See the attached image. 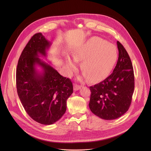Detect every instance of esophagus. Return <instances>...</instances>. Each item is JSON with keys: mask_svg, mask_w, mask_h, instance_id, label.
Listing matches in <instances>:
<instances>
[{"mask_svg": "<svg viewBox=\"0 0 151 151\" xmlns=\"http://www.w3.org/2000/svg\"><path fill=\"white\" fill-rule=\"evenodd\" d=\"M81 86H80V85H78V84H75L74 86V89L75 91H78V90H79V89L81 88Z\"/></svg>", "mask_w": 151, "mask_h": 151, "instance_id": "obj_1", "label": "esophagus"}]
</instances>
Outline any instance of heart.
<instances>
[{
    "label": "heart",
    "instance_id": "1",
    "mask_svg": "<svg viewBox=\"0 0 151 151\" xmlns=\"http://www.w3.org/2000/svg\"><path fill=\"white\" fill-rule=\"evenodd\" d=\"M76 61L82 60L81 68L91 82H98L105 78L115 64L117 53L111 43L98 37H93L76 47L72 52ZM68 71L71 74L76 67V62L66 58Z\"/></svg>",
    "mask_w": 151,
    "mask_h": 151
}]
</instances>
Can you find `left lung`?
I'll list each match as a JSON object with an SVG mask.
<instances>
[{
	"instance_id": "obj_1",
	"label": "left lung",
	"mask_w": 151,
	"mask_h": 151,
	"mask_svg": "<svg viewBox=\"0 0 151 151\" xmlns=\"http://www.w3.org/2000/svg\"><path fill=\"white\" fill-rule=\"evenodd\" d=\"M119 58L113 73L101 83L89 87V107L96 116L114 120L123 115L129 108L134 89V74L129 55L117 42Z\"/></svg>"
}]
</instances>
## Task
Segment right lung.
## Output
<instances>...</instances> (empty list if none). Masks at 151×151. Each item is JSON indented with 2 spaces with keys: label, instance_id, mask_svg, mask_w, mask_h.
<instances>
[{
  "label": "right lung",
  "instance_id": "right-lung-1",
  "mask_svg": "<svg viewBox=\"0 0 151 151\" xmlns=\"http://www.w3.org/2000/svg\"><path fill=\"white\" fill-rule=\"evenodd\" d=\"M50 45L42 33L34 35L23 49L16 69V87L22 106L30 117L45 125L63 116L73 92L70 79L38 58L39 54L46 56ZM37 65L42 67V73L36 70Z\"/></svg>",
  "mask_w": 151,
  "mask_h": 151
}]
</instances>
